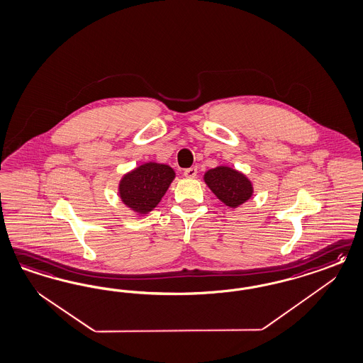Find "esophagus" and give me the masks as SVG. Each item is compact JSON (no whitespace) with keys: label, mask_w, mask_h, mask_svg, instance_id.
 Returning <instances> with one entry per match:
<instances>
[{"label":"esophagus","mask_w":363,"mask_h":363,"mask_svg":"<svg viewBox=\"0 0 363 363\" xmlns=\"http://www.w3.org/2000/svg\"><path fill=\"white\" fill-rule=\"evenodd\" d=\"M196 175H198V168L196 167H191V168L184 169V176L188 179H194V177H196Z\"/></svg>","instance_id":"34e87169"}]
</instances>
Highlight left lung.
Wrapping results in <instances>:
<instances>
[{
  "instance_id": "obj_1",
  "label": "left lung",
  "mask_w": 363,
  "mask_h": 363,
  "mask_svg": "<svg viewBox=\"0 0 363 363\" xmlns=\"http://www.w3.org/2000/svg\"><path fill=\"white\" fill-rule=\"evenodd\" d=\"M204 180L211 191L231 208L245 203L252 195V184L246 176L228 167L210 169Z\"/></svg>"
}]
</instances>
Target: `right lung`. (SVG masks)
I'll return each mask as SVG.
<instances>
[{"label":"right lung","mask_w":363,"mask_h":363,"mask_svg":"<svg viewBox=\"0 0 363 363\" xmlns=\"http://www.w3.org/2000/svg\"><path fill=\"white\" fill-rule=\"evenodd\" d=\"M174 177V169L165 164H144L123 177L120 198L130 210L147 213L159 204Z\"/></svg>","instance_id":"1"}]
</instances>
